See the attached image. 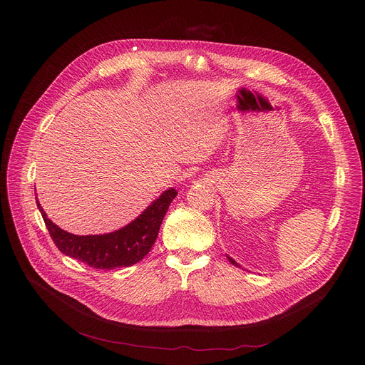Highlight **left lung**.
<instances>
[{
  "mask_svg": "<svg viewBox=\"0 0 365 365\" xmlns=\"http://www.w3.org/2000/svg\"><path fill=\"white\" fill-rule=\"evenodd\" d=\"M227 259H229V262H231V263H232V264H235V266H238V267H241V266H240V264H238V263H237V262H235V260H234V259H232V257H229V256H227Z\"/></svg>",
  "mask_w": 365,
  "mask_h": 365,
  "instance_id": "8db88e82",
  "label": "left lung"
}]
</instances>
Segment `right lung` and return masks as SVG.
I'll use <instances>...</instances> for the list:
<instances>
[{"label": "right lung", "instance_id": "obj_1", "mask_svg": "<svg viewBox=\"0 0 365 365\" xmlns=\"http://www.w3.org/2000/svg\"><path fill=\"white\" fill-rule=\"evenodd\" d=\"M176 195L178 190L170 187L138 219L118 231L103 235H73L63 231L47 217L41 204L35 200L51 240L65 256L80 260L96 269L110 271L115 267L138 263L150 252L158 237L163 219Z\"/></svg>", "mask_w": 365, "mask_h": 365}]
</instances>
